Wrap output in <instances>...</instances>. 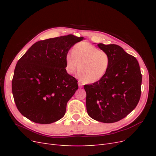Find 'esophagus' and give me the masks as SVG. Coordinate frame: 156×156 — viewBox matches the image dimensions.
Wrapping results in <instances>:
<instances>
[{
    "mask_svg": "<svg viewBox=\"0 0 156 156\" xmlns=\"http://www.w3.org/2000/svg\"><path fill=\"white\" fill-rule=\"evenodd\" d=\"M78 85H79V88H83V83L81 81H78Z\"/></svg>",
    "mask_w": 156,
    "mask_h": 156,
    "instance_id": "34e87169",
    "label": "esophagus"
}]
</instances>
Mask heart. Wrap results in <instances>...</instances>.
<instances>
[{
    "mask_svg": "<svg viewBox=\"0 0 156 156\" xmlns=\"http://www.w3.org/2000/svg\"><path fill=\"white\" fill-rule=\"evenodd\" d=\"M66 62L69 74H74L79 68V78L92 83L104 76L109 67L110 57L105 51L87 42H81L73 46L72 53L66 55Z\"/></svg>",
    "mask_w": 156,
    "mask_h": 156,
    "instance_id": "b5f03b06",
    "label": "heart"
}]
</instances>
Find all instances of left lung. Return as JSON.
Instances as JSON below:
<instances>
[{
  "label": "left lung",
  "instance_id": "1",
  "mask_svg": "<svg viewBox=\"0 0 156 156\" xmlns=\"http://www.w3.org/2000/svg\"><path fill=\"white\" fill-rule=\"evenodd\" d=\"M98 46L110 57L107 72L100 80L84 88L88 115L92 119L113 123L122 120L137 105L142 75L137 60L115 44Z\"/></svg>",
  "mask_w": 156,
  "mask_h": 156
}]
</instances>
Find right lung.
<instances>
[{
  "mask_svg": "<svg viewBox=\"0 0 156 156\" xmlns=\"http://www.w3.org/2000/svg\"><path fill=\"white\" fill-rule=\"evenodd\" d=\"M83 40L69 34L37 41L18 60L12 94L22 115L42 124L64 116L68 101L78 89L77 79L66 69V56Z\"/></svg>",
  "mask_w": 156,
  "mask_h": 156,
  "instance_id": "1",
  "label": "right lung"
}]
</instances>
